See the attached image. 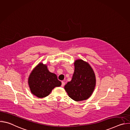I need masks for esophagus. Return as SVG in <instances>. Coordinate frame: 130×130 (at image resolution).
<instances>
[{
  "instance_id": "obj_1",
  "label": "esophagus",
  "mask_w": 130,
  "mask_h": 130,
  "mask_svg": "<svg viewBox=\"0 0 130 130\" xmlns=\"http://www.w3.org/2000/svg\"><path fill=\"white\" fill-rule=\"evenodd\" d=\"M65 82H64V81H62V82L61 86H62V87H63V86L65 85Z\"/></svg>"
}]
</instances>
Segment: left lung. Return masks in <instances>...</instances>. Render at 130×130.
Masks as SVG:
<instances>
[{
    "label": "left lung",
    "instance_id": "left-lung-1",
    "mask_svg": "<svg viewBox=\"0 0 130 130\" xmlns=\"http://www.w3.org/2000/svg\"><path fill=\"white\" fill-rule=\"evenodd\" d=\"M74 65L72 78L65 85L64 88L73 100H86L90 97L96 86L94 71L88 63L81 59L76 60Z\"/></svg>",
    "mask_w": 130,
    "mask_h": 130
}]
</instances>
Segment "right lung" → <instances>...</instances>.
<instances>
[{"label": "right lung", "instance_id": "add662e5", "mask_svg": "<svg viewBox=\"0 0 130 130\" xmlns=\"http://www.w3.org/2000/svg\"><path fill=\"white\" fill-rule=\"evenodd\" d=\"M32 94L38 98L48 96L55 87L60 86L61 82L55 74L50 72L46 65L39 63L32 71L28 78Z\"/></svg>", "mask_w": 130, "mask_h": 130}]
</instances>
